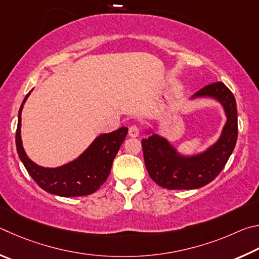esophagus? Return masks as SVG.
<instances>
[{"instance_id": "obj_1", "label": "esophagus", "mask_w": 259, "mask_h": 259, "mask_svg": "<svg viewBox=\"0 0 259 259\" xmlns=\"http://www.w3.org/2000/svg\"><path fill=\"white\" fill-rule=\"evenodd\" d=\"M139 133H140V131H139V127L138 126L133 125V126H131L130 128H128V135H130L131 138H137L138 135H139Z\"/></svg>"}]
</instances>
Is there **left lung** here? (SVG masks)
Returning a JSON list of instances; mask_svg holds the SVG:
<instances>
[{
  "label": "left lung",
  "mask_w": 259,
  "mask_h": 259,
  "mask_svg": "<svg viewBox=\"0 0 259 259\" xmlns=\"http://www.w3.org/2000/svg\"><path fill=\"white\" fill-rule=\"evenodd\" d=\"M197 99H212L221 104L226 121L220 138L203 151L185 155L166 138L156 133L155 127L144 131L143 158L150 178L161 188L191 190L205 187L219 175L233 152L238 139L237 102L232 92L222 83H212L192 95Z\"/></svg>",
  "instance_id": "8db88e82"
}]
</instances>
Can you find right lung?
Segmentation results:
<instances>
[{"mask_svg":"<svg viewBox=\"0 0 259 259\" xmlns=\"http://www.w3.org/2000/svg\"><path fill=\"white\" fill-rule=\"evenodd\" d=\"M31 91L21 103L16 132L18 156L25 168L39 188L54 196L81 197L94 193L110 174L112 161L124 142L128 128L120 127L111 133L98 135L84 152L65 165L54 168L39 166L27 156L21 140V111Z\"/></svg>","mask_w":259,"mask_h":259,"instance_id":"obj_1","label":"right lung"}]
</instances>
